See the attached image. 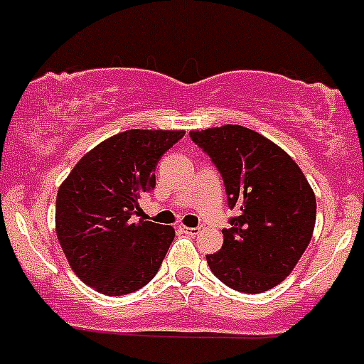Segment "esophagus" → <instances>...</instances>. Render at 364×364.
Instances as JSON below:
<instances>
[{"label":"esophagus","instance_id":"obj_1","mask_svg":"<svg viewBox=\"0 0 364 364\" xmlns=\"http://www.w3.org/2000/svg\"><path fill=\"white\" fill-rule=\"evenodd\" d=\"M181 231L185 232V235H190V236L199 235V228H181Z\"/></svg>","mask_w":364,"mask_h":364}]
</instances>
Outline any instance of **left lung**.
Wrapping results in <instances>:
<instances>
[{"label":"left lung","instance_id":"8db88e82","mask_svg":"<svg viewBox=\"0 0 364 364\" xmlns=\"http://www.w3.org/2000/svg\"><path fill=\"white\" fill-rule=\"evenodd\" d=\"M220 172L228 204L238 211L224 243L206 259L215 277L243 294L277 287L308 249L316 199L299 165L279 146L238 124L190 132Z\"/></svg>","mask_w":364,"mask_h":364}]
</instances>
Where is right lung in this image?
Segmentation results:
<instances>
[{"instance_id": "obj_1", "label": "right lung", "mask_w": 364, "mask_h": 364, "mask_svg": "<svg viewBox=\"0 0 364 364\" xmlns=\"http://www.w3.org/2000/svg\"><path fill=\"white\" fill-rule=\"evenodd\" d=\"M185 132L128 129L88 151L56 196V236L77 277L105 295L146 287L174 240L171 225L133 220L156 186L160 158Z\"/></svg>"}]
</instances>
